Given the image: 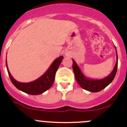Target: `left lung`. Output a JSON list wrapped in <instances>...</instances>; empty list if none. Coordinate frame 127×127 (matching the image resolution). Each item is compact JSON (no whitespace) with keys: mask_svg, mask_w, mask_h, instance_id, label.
Masks as SVG:
<instances>
[{"mask_svg":"<svg viewBox=\"0 0 127 127\" xmlns=\"http://www.w3.org/2000/svg\"><path fill=\"white\" fill-rule=\"evenodd\" d=\"M116 57H117V62H116L115 66L113 71L108 76L104 77L102 79H90L85 77L81 71L80 69L77 65L75 61L73 60V68L74 72L75 78L82 88L88 90L91 92H98L102 90L107 86H108L114 79L116 76V71L118 69V55L116 51Z\"/></svg>","mask_w":127,"mask_h":127,"instance_id":"left-lung-1","label":"left lung"}]
</instances>
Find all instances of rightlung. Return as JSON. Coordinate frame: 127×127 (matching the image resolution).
Masks as SVG:
<instances>
[{
  "mask_svg": "<svg viewBox=\"0 0 127 127\" xmlns=\"http://www.w3.org/2000/svg\"><path fill=\"white\" fill-rule=\"evenodd\" d=\"M63 58H64V57L61 56L55 59L52 63L50 68L42 76H41L39 78L33 81L26 83H20V82L15 80L9 71L7 65V61H5V64H6V67L10 79L13 85L18 89L26 93V94L36 95L42 94L46 90H48L49 88H51L53 84L57 69L60 66Z\"/></svg>",
  "mask_w": 127,
  "mask_h": 127,
  "instance_id": "add662e5",
  "label": "right lung"
}]
</instances>
